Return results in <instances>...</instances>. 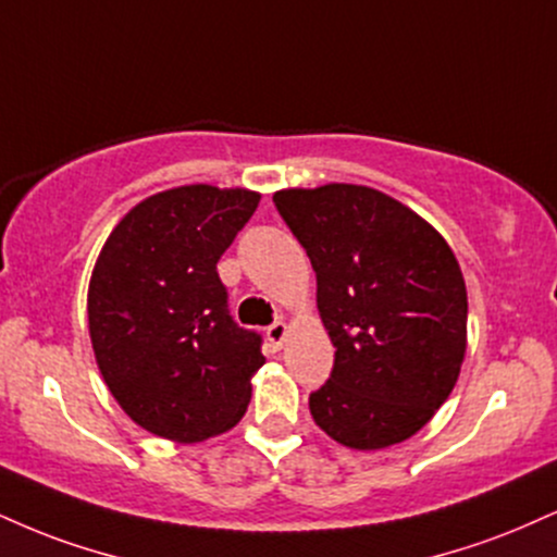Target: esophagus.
I'll return each mask as SVG.
<instances>
[{"label": "esophagus", "mask_w": 557, "mask_h": 557, "mask_svg": "<svg viewBox=\"0 0 557 557\" xmlns=\"http://www.w3.org/2000/svg\"><path fill=\"white\" fill-rule=\"evenodd\" d=\"M287 339V324L285 321H274V324L267 330V343H270L272 350H280Z\"/></svg>", "instance_id": "obj_1"}]
</instances>
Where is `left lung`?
Masks as SVG:
<instances>
[{
  "mask_svg": "<svg viewBox=\"0 0 557 557\" xmlns=\"http://www.w3.org/2000/svg\"><path fill=\"white\" fill-rule=\"evenodd\" d=\"M317 272L332 376L313 423L358 451L401 444L433 418L467 352V285L451 246L388 194L358 184L274 191Z\"/></svg>",
  "mask_w": 557,
  "mask_h": 557,
  "instance_id": "obj_1",
  "label": "left lung"
}]
</instances>
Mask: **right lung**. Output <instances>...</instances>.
<instances>
[{
    "label": "right lung",
    "instance_id": "obj_1",
    "mask_svg": "<svg viewBox=\"0 0 557 557\" xmlns=\"http://www.w3.org/2000/svg\"><path fill=\"white\" fill-rule=\"evenodd\" d=\"M261 194L189 184L119 220L87 287V326L106 386L145 431L199 444L231 431L264 366L261 337L227 313L218 261Z\"/></svg>",
    "mask_w": 557,
    "mask_h": 557
}]
</instances>
